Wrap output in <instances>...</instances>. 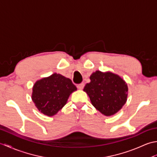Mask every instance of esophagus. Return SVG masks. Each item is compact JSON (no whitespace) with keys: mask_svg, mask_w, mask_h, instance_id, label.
Here are the masks:
<instances>
[{"mask_svg":"<svg viewBox=\"0 0 157 157\" xmlns=\"http://www.w3.org/2000/svg\"><path fill=\"white\" fill-rule=\"evenodd\" d=\"M77 87H78V88L79 90H82L83 88H84V83H82V84H78V86H77Z\"/></svg>","mask_w":157,"mask_h":157,"instance_id":"obj_1","label":"esophagus"}]
</instances>
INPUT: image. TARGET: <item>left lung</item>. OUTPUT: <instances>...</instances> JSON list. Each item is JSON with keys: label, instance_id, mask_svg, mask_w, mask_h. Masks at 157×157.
Here are the masks:
<instances>
[{"label": "left lung", "instance_id": "8db88e82", "mask_svg": "<svg viewBox=\"0 0 157 157\" xmlns=\"http://www.w3.org/2000/svg\"><path fill=\"white\" fill-rule=\"evenodd\" d=\"M84 91L87 93L92 105L105 116L117 113L125 104L128 85L118 75L111 72L96 71L90 77Z\"/></svg>", "mask_w": 157, "mask_h": 157}]
</instances>
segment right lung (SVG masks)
<instances>
[{"mask_svg": "<svg viewBox=\"0 0 157 157\" xmlns=\"http://www.w3.org/2000/svg\"><path fill=\"white\" fill-rule=\"evenodd\" d=\"M76 90L71 79L55 73L35 83L32 99L40 112L51 117L66 105L69 95Z\"/></svg>", "mask_w": 157, "mask_h": 157, "instance_id": "obj_1", "label": "right lung"}]
</instances>
